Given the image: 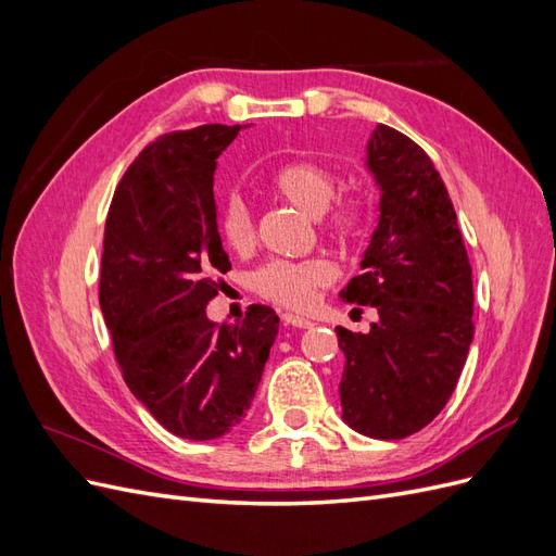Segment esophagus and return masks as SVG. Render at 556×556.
Segmentation results:
<instances>
[{"label": "esophagus", "instance_id": "esophagus-1", "mask_svg": "<svg viewBox=\"0 0 556 556\" xmlns=\"http://www.w3.org/2000/svg\"><path fill=\"white\" fill-rule=\"evenodd\" d=\"M282 323L285 325H292V327H299V329L313 327V323H311L308 317H301V315H294V313H282Z\"/></svg>", "mask_w": 556, "mask_h": 556}]
</instances>
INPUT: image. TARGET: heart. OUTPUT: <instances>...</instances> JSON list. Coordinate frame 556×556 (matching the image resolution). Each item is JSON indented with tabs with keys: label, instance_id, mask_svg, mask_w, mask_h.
Instances as JSON below:
<instances>
[{
	"label": "heart",
	"instance_id": "heart-1",
	"mask_svg": "<svg viewBox=\"0 0 556 556\" xmlns=\"http://www.w3.org/2000/svg\"><path fill=\"white\" fill-rule=\"evenodd\" d=\"M274 192L292 204L308 217H323L336 194V176L327 166L311 162V160H296L282 164L280 169L271 176ZM364 223V208L359 201L345 199L339 206L329 211L327 217V231L333 233L336 239H352L362 229ZM217 227H220V237L227 248L231 250H248L255 241V223L248 206L241 197H229L217 217ZM331 280V266L325 260H304V262H271L266 264L262 271L255 274V290L274 304L288 306V308H306L313 304L315 290L319 285H327Z\"/></svg>",
	"mask_w": 556,
	"mask_h": 556
}]
</instances>
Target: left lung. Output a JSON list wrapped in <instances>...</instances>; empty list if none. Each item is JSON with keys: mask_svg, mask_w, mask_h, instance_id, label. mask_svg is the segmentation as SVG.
Listing matches in <instances>:
<instances>
[{"mask_svg": "<svg viewBox=\"0 0 556 556\" xmlns=\"http://www.w3.org/2000/svg\"><path fill=\"white\" fill-rule=\"evenodd\" d=\"M380 190L378 227L341 299L371 306L378 323L336 327L345 355L343 422L368 439L399 441L439 415L473 343V278L457 213L429 155L387 125L366 143Z\"/></svg>", "mask_w": 556, "mask_h": 556, "instance_id": "left-lung-1", "label": "left lung"}]
</instances>
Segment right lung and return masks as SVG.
<instances>
[{
	"instance_id": "obj_1",
	"label": "right lung",
	"mask_w": 556,
	"mask_h": 556,
	"mask_svg": "<svg viewBox=\"0 0 556 556\" xmlns=\"http://www.w3.org/2000/svg\"><path fill=\"white\" fill-rule=\"evenodd\" d=\"M241 125H201L146 146L115 188L99 306L131 394L174 435L213 441L245 417L278 336L274 308L239 325L206 315L213 274L231 262L217 231L213 176Z\"/></svg>"
}]
</instances>
